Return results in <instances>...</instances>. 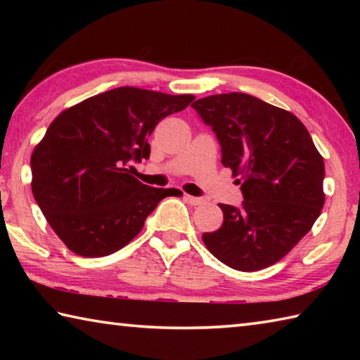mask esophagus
<instances>
[{
  "label": "esophagus",
  "mask_w": 360,
  "mask_h": 360,
  "mask_svg": "<svg viewBox=\"0 0 360 360\" xmlns=\"http://www.w3.org/2000/svg\"><path fill=\"white\" fill-rule=\"evenodd\" d=\"M187 200V203H191L192 206H198V205H203L205 200L203 198H198V197H192V195H186L184 197Z\"/></svg>",
  "instance_id": "esophagus-1"
}]
</instances>
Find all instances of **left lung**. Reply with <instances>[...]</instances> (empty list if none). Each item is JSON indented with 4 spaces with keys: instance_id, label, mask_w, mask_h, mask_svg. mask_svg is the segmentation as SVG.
<instances>
[{
    "instance_id": "obj_1",
    "label": "left lung",
    "mask_w": 360,
    "mask_h": 360,
    "mask_svg": "<svg viewBox=\"0 0 360 360\" xmlns=\"http://www.w3.org/2000/svg\"><path fill=\"white\" fill-rule=\"evenodd\" d=\"M192 108L212 127L245 197L241 208L219 205L224 222L203 233L205 246L240 271L276 264L321 214L324 158L294 114L252 95H210Z\"/></svg>"
}]
</instances>
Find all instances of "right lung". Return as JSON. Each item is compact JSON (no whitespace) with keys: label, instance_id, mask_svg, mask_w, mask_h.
<instances>
[{"label":"right lung","instance_id":"obj_1","mask_svg":"<svg viewBox=\"0 0 360 360\" xmlns=\"http://www.w3.org/2000/svg\"><path fill=\"white\" fill-rule=\"evenodd\" d=\"M193 95L119 87L60 112L32 154V191L66 248L105 257L135 238L160 200L131 176L129 163L150 154L148 138L162 119L186 109Z\"/></svg>","mask_w":360,"mask_h":360}]
</instances>
